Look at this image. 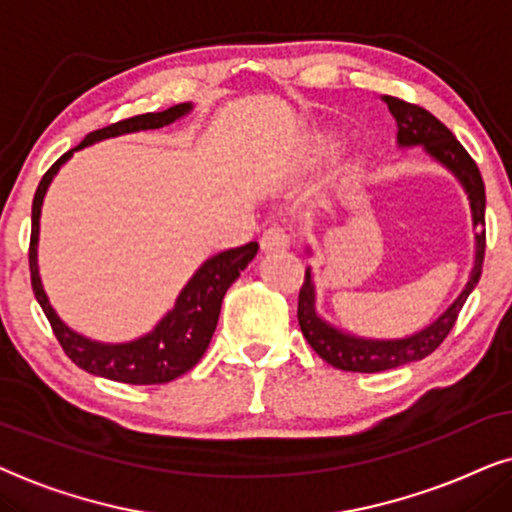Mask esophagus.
Instances as JSON below:
<instances>
[{
  "label": "esophagus",
  "instance_id": "1",
  "mask_svg": "<svg viewBox=\"0 0 512 512\" xmlns=\"http://www.w3.org/2000/svg\"><path fill=\"white\" fill-rule=\"evenodd\" d=\"M260 245L264 252H276V250H285L290 248V234L285 227H269L264 231L262 238H260Z\"/></svg>",
  "mask_w": 512,
  "mask_h": 512
}]
</instances>
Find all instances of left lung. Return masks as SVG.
Wrapping results in <instances>:
<instances>
[{
	"label": "left lung",
	"instance_id": "1",
	"mask_svg": "<svg viewBox=\"0 0 512 512\" xmlns=\"http://www.w3.org/2000/svg\"><path fill=\"white\" fill-rule=\"evenodd\" d=\"M384 102L391 109L395 124H398V145L414 147L421 145L428 156L442 163L461 187L466 189L470 201V213H473L475 227V264L470 271L466 288L454 299V304L442 313L438 320L417 332V335L405 339H365L342 332L339 327L330 325L316 313V288H313L311 269H306L304 283L299 288L297 302V320L302 327V335L311 349L318 353L325 363L344 372H384L393 367L414 363L438 349L445 342V337L452 332V327L459 318V311L466 304L470 292L480 281L482 262H485V182H482L478 163L470 159V154L463 149L452 131L435 119L431 112L412 102H405L393 95H384Z\"/></svg>",
	"mask_w": 512,
	"mask_h": 512
}]
</instances>
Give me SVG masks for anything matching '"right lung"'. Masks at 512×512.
<instances>
[{"label": "right lung", "mask_w": 512, "mask_h": 512, "mask_svg": "<svg viewBox=\"0 0 512 512\" xmlns=\"http://www.w3.org/2000/svg\"><path fill=\"white\" fill-rule=\"evenodd\" d=\"M192 112V102H182V105H173L163 112H149L140 114V117H131L117 124L100 128V131L88 133L84 142L65 152L53 166L46 170V175L39 182L37 192H34L32 201V234H30V278L32 290L37 297L39 306H42L46 318L53 327V335L63 346L67 358L81 370L98 374V377L121 381V384H168L182 374L192 370L206 353L210 339L217 327V318H220L222 299L227 295L229 285L241 276V271L252 262L257 255L255 241L241 245V248H231L224 252H217L201 264V269L189 278L185 290L180 292L173 311L163 316L152 332L145 337L133 339L126 344H102L93 342L79 332L67 327L58 313L53 311L46 297L42 278H39V264H37V243H39V217H42V203L49 189L51 180L56 177L60 166L77 152L93 142L105 138H117L124 133H138V131H152V128H163L173 124L180 117Z\"/></svg>", "instance_id": "obj_1"}]
</instances>
